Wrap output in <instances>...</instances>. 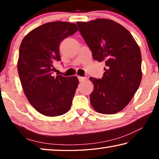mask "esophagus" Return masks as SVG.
<instances>
[{
	"instance_id": "34e87169",
	"label": "esophagus",
	"mask_w": 159,
	"mask_h": 159,
	"mask_svg": "<svg viewBox=\"0 0 159 159\" xmlns=\"http://www.w3.org/2000/svg\"><path fill=\"white\" fill-rule=\"evenodd\" d=\"M78 79H79L80 82H83V81H85L86 79H87L85 77H82V76H79L78 77Z\"/></svg>"
}]
</instances>
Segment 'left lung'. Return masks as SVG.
I'll use <instances>...</instances> for the list:
<instances>
[{
  "label": "left lung",
  "instance_id": "obj_1",
  "mask_svg": "<svg viewBox=\"0 0 159 159\" xmlns=\"http://www.w3.org/2000/svg\"><path fill=\"white\" fill-rule=\"evenodd\" d=\"M79 31L95 61H105L101 79L90 77V95L96 111L114 114L128 105L142 80L140 49L124 26L108 19L77 21Z\"/></svg>",
  "mask_w": 159,
  "mask_h": 159
}]
</instances>
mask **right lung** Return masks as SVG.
Returning <instances> with one entry per match:
<instances>
[{
  "mask_svg": "<svg viewBox=\"0 0 159 159\" xmlns=\"http://www.w3.org/2000/svg\"><path fill=\"white\" fill-rule=\"evenodd\" d=\"M79 30L74 23L52 21L33 29L21 43L17 70L26 98L47 116H57L71 108L79 85L76 76H52L53 62L60 61V43Z\"/></svg>",
  "mask_w": 159,
  "mask_h": 159,
  "instance_id": "add662e5",
  "label": "right lung"
}]
</instances>
